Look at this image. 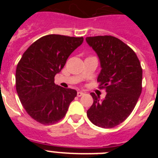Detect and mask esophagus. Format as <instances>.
Segmentation results:
<instances>
[{"label": "esophagus", "mask_w": 158, "mask_h": 158, "mask_svg": "<svg viewBox=\"0 0 158 158\" xmlns=\"http://www.w3.org/2000/svg\"><path fill=\"white\" fill-rule=\"evenodd\" d=\"M85 94V93H83V92H81V91H79V92H77V96H79V97H80V96H83V95Z\"/></svg>", "instance_id": "esophagus-1"}]
</instances>
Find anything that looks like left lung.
<instances>
[{
    "instance_id": "obj_1",
    "label": "left lung",
    "mask_w": 158,
    "mask_h": 158,
    "mask_svg": "<svg viewBox=\"0 0 158 158\" xmlns=\"http://www.w3.org/2000/svg\"><path fill=\"white\" fill-rule=\"evenodd\" d=\"M86 42L98 55L101 71L97 81L107 92L102 100L91 93L93 104L88 118L96 126L112 128L123 122L136 105L142 93V66L135 51L114 36L87 37Z\"/></svg>"
}]
</instances>
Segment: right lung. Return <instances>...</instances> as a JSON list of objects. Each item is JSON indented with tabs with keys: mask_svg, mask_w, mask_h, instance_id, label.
I'll return each mask as SVG.
<instances>
[{
	"mask_svg": "<svg viewBox=\"0 0 158 158\" xmlns=\"http://www.w3.org/2000/svg\"><path fill=\"white\" fill-rule=\"evenodd\" d=\"M83 37L48 35L33 43L16 66V87L22 105L33 119L44 125L65 116L77 91L54 84V76L81 45Z\"/></svg>",
	"mask_w": 158,
	"mask_h": 158,
	"instance_id": "add662e5",
	"label": "right lung"
}]
</instances>
